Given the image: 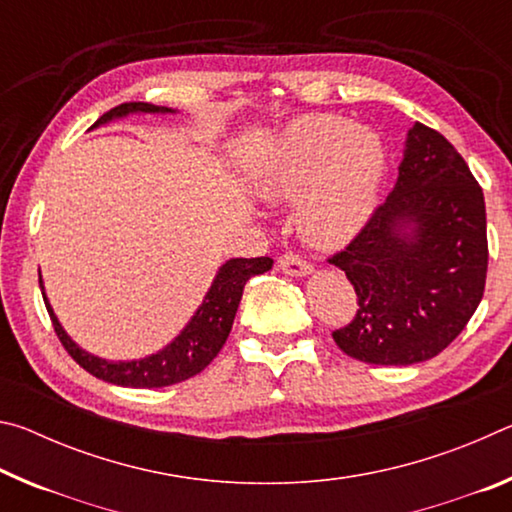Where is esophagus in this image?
Here are the masks:
<instances>
[{
  "mask_svg": "<svg viewBox=\"0 0 512 512\" xmlns=\"http://www.w3.org/2000/svg\"><path fill=\"white\" fill-rule=\"evenodd\" d=\"M277 266H280L282 273H287V275H309L311 273V264L296 253L280 255V259H277Z\"/></svg>",
  "mask_w": 512,
  "mask_h": 512,
  "instance_id": "1",
  "label": "esophagus"
}]
</instances>
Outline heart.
Segmentation results:
<instances>
[{
  "label": "heart",
  "instance_id": "heart-1",
  "mask_svg": "<svg viewBox=\"0 0 512 512\" xmlns=\"http://www.w3.org/2000/svg\"><path fill=\"white\" fill-rule=\"evenodd\" d=\"M386 153L379 137L336 115L300 117L284 128L257 173L266 201H298L300 237L339 248L357 235L375 207Z\"/></svg>",
  "mask_w": 512,
  "mask_h": 512
}]
</instances>
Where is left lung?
I'll use <instances>...</instances> for the list:
<instances>
[{"label": "left lung", "mask_w": 512, "mask_h": 512, "mask_svg": "<svg viewBox=\"0 0 512 512\" xmlns=\"http://www.w3.org/2000/svg\"><path fill=\"white\" fill-rule=\"evenodd\" d=\"M327 262L357 291V314L332 332L348 357L411 366L443 352L470 323L488 273L483 192L452 142L415 121L391 196Z\"/></svg>", "instance_id": "8db88e82"}]
</instances>
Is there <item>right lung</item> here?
Here are the masks:
<instances>
[{
    "mask_svg": "<svg viewBox=\"0 0 512 512\" xmlns=\"http://www.w3.org/2000/svg\"><path fill=\"white\" fill-rule=\"evenodd\" d=\"M128 112H171L169 108L153 106V103H121L108 110L106 115L94 121V126L103 124L112 117L128 115ZM92 126V128H94ZM273 266L271 257H253V259H230L219 268V275L212 284V289L207 291L203 305L198 307L196 316L189 320V325L183 329V334L176 341L167 345L162 352L153 354L140 361H103L99 357L83 352L69 336L63 332L58 318L51 311L49 302L45 298V305L49 311L51 325L58 341L63 343L69 357H72L83 370H88L90 375L97 379L108 381V384L128 386V388H162L178 384L189 377L198 375V372L210 366L212 359L221 352V348L228 341V334L232 329V320H235L241 293H244L246 282L253 275L266 273ZM42 289V284H40Z\"/></svg>",
    "mask_w": 512,
    "mask_h": 512,
    "instance_id": "obj_1",
    "label": "right lung"
}]
</instances>
